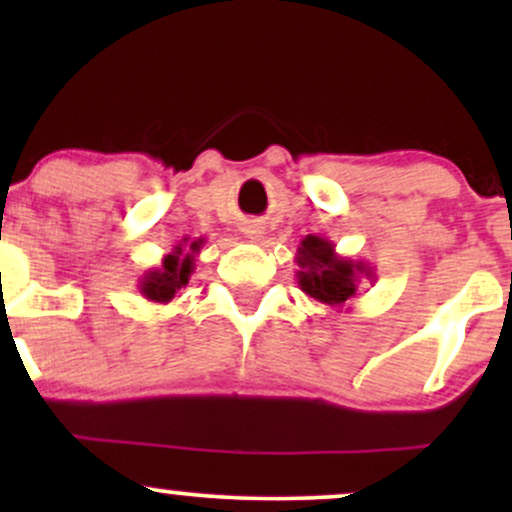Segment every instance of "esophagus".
<instances>
[{"label":"esophagus","mask_w":512,"mask_h":512,"mask_svg":"<svg viewBox=\"0 0 512 512\" xmlns=\"http://www.w3.org/2000/svg\"><path fill=\"white\" fill-rule=\"evenodd\" d=\"M243 233H245V238L250 240V243H260L264 231H262V226H260V223H257V221H248V223H245V226H243Z\"/></svg>","instance_id":"esophagus-1"}]
</instances>
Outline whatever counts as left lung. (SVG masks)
Masks as SVG:
<instances>
[{
    "instance_id": "obj_1",
    "label": "left lung",
    "mask_w": 512,
    "mask_h": 512,
    "mask_svg": "<svg viewBox=\"0 0 512 512\" xmlns=\"http://www.w3.org/2000/svg\"><path fill=\"white\" fill-rule=\"evenodd\" d=\"M298 286L313 301L344 308L349 298L356 296L363 279L373 284L375 272L368 262L342 257L334 250L332 240L322 236H305L296 255Z\"/></svg>"
}]
</instances>
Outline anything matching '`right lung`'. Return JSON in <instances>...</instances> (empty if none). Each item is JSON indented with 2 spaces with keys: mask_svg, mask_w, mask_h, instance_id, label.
I'll return each instance as SVG.
<instances>
[{
  "mask_svg": "<svg viewBox=\"0 0 512 512\" xmlns=\"http://www.w3.org/2000/svg\"><path fill=\"white\" fill-rule=\"evenodd\" d=\"M202 245L204 238H182L168 255H163L158 267L146 269L139 276V293H142L146 301L158 305L175 301L180 296V291L187 286V281H190L192 272H195V262Z\"/></svg>",
  "mask_w": 512,
  "mask_h": 512,
  "instance_id": "add662e5",
  "label": "right lung"
}]
</instances>
